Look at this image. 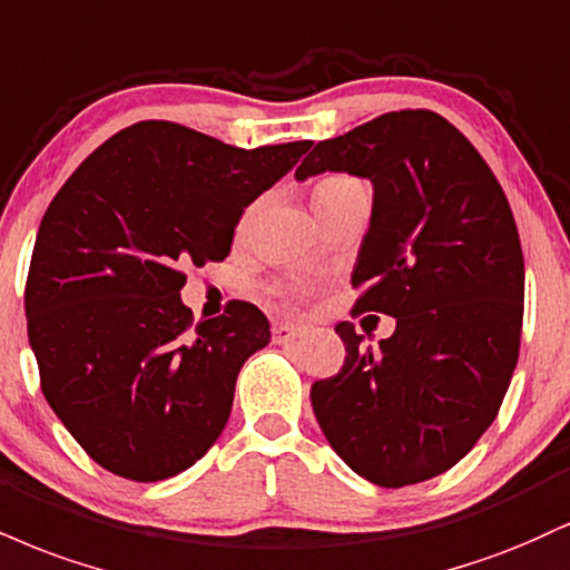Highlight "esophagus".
<instances>
[{
    "mask_svg": "<svg viewBox=\"0 0 570 570\" xmlns=\"http://www.w3.org/2000/svg\"><path fill=\"white\" fill-rule=\"evenodd\" d=\"M303 332H305L303 326L284 324V321H281V324H273V342H278V345H284V342H292V340H297L299 334H303Z\"/></svg>",
    "mask_w": 570,
    "mask_h": 570,
    "instance_id": "esophagus-1",
    "label": "esophagus"
}]
</instances>
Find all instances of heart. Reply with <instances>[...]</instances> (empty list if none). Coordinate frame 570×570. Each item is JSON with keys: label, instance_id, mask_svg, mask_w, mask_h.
Segmentation results:
<instances>
[{"label": "heart", "instance_id": "obj_1", "mask_svg": "<svg viewBox=\"0 0 570 570\" xmlns=\"http://www.w3.org/2000/svg\"><path fill=\"white\" fill-rule=\"evenodd\" d=\"M355 188H366L361 180H355L351 175H328L324 180L315 183L313 188V204H328L334 202V198L345 196L347 190H355ZM278 294H284V297H299L303 294V286L299 284H284L278 286Z\"/></svg>", "mask_w": 570, "mask_h": 570}]
</instances>
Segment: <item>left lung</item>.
Masks as SVG:
<instances>
[{
    "mask_svg": "<svg viewBox=\"0 0 570 570\" xmlns=\"http://www.w3.org/2000/svg\"><path fill=\"white\" fill-rule=\"evenodd\" d=\"M374 185L353 286L355 313L395 332L363 345L351 321L340 374L313 382L326 441L382 489L451 470L497 420L520 353L525 267L515 217L475 146L435 111L382 114L321 140L294 177Z\"/></svg>",
    "mask_w": 570,
    "mask_h": 570,
    "instance_id": "1",
    "label": "left lung"
}]
</instances>
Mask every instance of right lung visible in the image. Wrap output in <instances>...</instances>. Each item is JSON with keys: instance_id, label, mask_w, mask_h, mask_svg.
<instances>
[{"instance_id": "1", "label": "right lung", "mask_w": 570, "mask_h": 570, "mask_svg": "<svg viewBox=\"0 0 570 570\" xmlns=\"http://www.w3.org/2000/svg\"><path fill=\"white\" fill-rule=\"evenodd\" d=\"M311 146L246 150L137 121L52 198L26 281L29 342L47 403L100 468L164 481L223 433L236 376L271 324L242 299L196 324L183 271L228 257L244 209Z\"/></svg>"}]
</instances>
